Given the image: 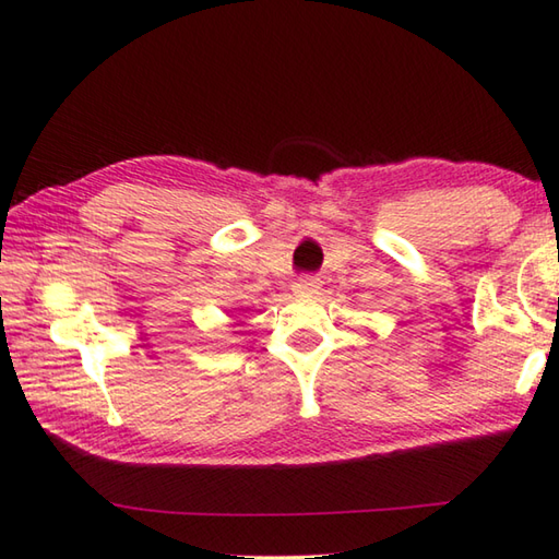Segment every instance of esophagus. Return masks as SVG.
Here are the masks:
<instances>
[{"label":"esophagus","mask_w":559,"mask_h":559,"mask_svg":"<svg viewBox=\"0 0 559 559\" xmlns=\"http://www.w3.org/2000/svg\"><path fill=\"white\" fill-rule=\"evenodd\" d=\"M318 288H320V281L316 276H300L296 283H293V293H296V296H313Z\"/></svg>","instance_id":"1"}]
</instances>
